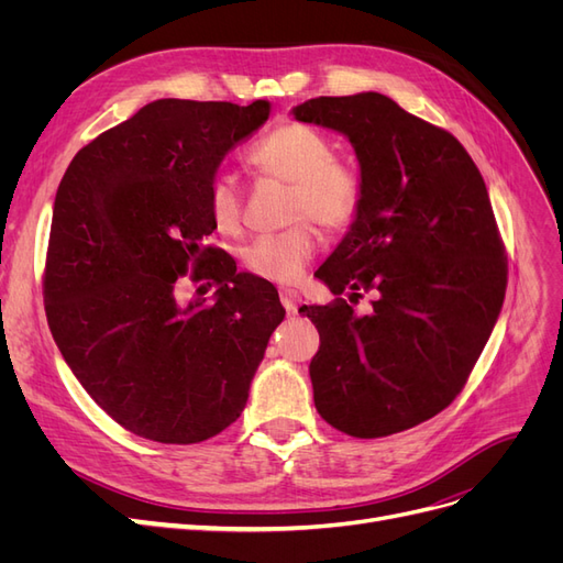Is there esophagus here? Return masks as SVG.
<instances>
[{
    "instance_id": "obj_1",
    "label": "esophagus",
    "mask_w": 563,
    "mask_h": 563,
    "mask_svg": "<svg viewBox=\"0 0 563 563\" xmlns=\"http://www.w3.org/2000/svg\"><path fill=\"white\" fill-rule=\"evenodd\" d=\"M279 298H282V305H284L288 314H296V312H298L300 294L296 291V288H282V291H279Z\"/></svg>"
}]
</instances>
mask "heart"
I'll return each instance as SVG.
<instances>
[{
	"instance_id": "obj_1",
	"label": "heart",
	"mask_w": 563,
	"mask_h": 563,
	"mask_svg": "<svg viewBox=\"0 0 563 563\" xmlns=\"http://www.w3.org/2000/svg\"><path fill=\"white\" fill-rule=\"evenodd\" d=\"M249 164L263 176L291 185L288 220H298L277 234L253 240L242 251V263L251 275L294 284L319 246L317 220L331 232L354 223L362 209L364 185L356 168L333 155V143L314 126L286 122L272 129L249 150ZM209 213L218 232L240 234L244 228V190L232 172H218L209 183Z\"/></svg>"
}]
</instances>
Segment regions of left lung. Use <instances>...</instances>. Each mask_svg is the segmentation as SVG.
<instances>
[{"label":"left lung","instance_id":"8db88e82","mask_svg":"<svg viewBox=\"0 0 563 563\" xmlns=\"http://www.w3.org/2000/svg\"><path fill=\"white\" fill-rule=\"evenodd\" d=\"M294 114L345 133L364 185L352 230L317 269L338 298L300 308L319 331L314 406L360 439L416 428L463 391L505 300L484 178L455 135L383 93L319 96ZM368 290L374 308L356 316Z\"/></svg>","mask_w":563,"mask_h":563}]
</instances>
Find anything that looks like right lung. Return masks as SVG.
<instances>
[{
    "label": "right lung",
    "instance_id": "1",
    "mask_svg": "<svg viewBox=\"0 0 563 563\" xmlns=\"http://www.w3.org/2000/svg\"><path fill=\"white\" fill-rule=\"evenodd\" d=\"M267 117V100L162 98L81 147L58 185L48 329L91 399L143 439L199 444L230 428L286 314L275 286L203 244L216 168Z\"/></svg>",
    "mask_w": 563,
    "mask_h": 563
}]
</instances>
